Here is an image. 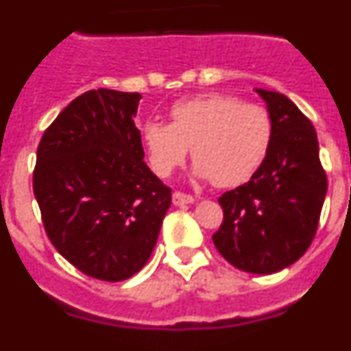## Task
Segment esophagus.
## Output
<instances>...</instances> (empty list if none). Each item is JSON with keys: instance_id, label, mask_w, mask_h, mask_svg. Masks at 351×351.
I'll list each match as a JSON object with an SVG mask.
<instances>
[{"instance_id": "34e87169", "label": "esophagus", "mask_w": 351, "mask_h": 351, "mask_svg": "<svg viewBox=\"0 0 351 351\" xmlns=\"http://www.w3.org/2000/svg\"><path fill=\"white\" fill-rule=\"evenodd\" d=\"M172 200L176 206H184V204H193L195 197H191V195L188 193H182V191H173Z\"/></svg>"}]
</instances>
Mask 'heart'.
<instances>
[{
	"label": "heart",
	"instance_id": "obj_1",
	"mask_svg": "<svg viewBox=\"0 0 351 351\" xmlns=\"http://www.w3.org/2000/svg\"><path fill=\"white\" fill-rule=\"evenodd\" d=\"M170 125L145 121L142 142L151 169L167 178L195 158V173L221 188L244 184L263 165L272 145V119L267 108L244 104L225 93L182 98L169 108Z\"/></svg>",
	"mask_w": 351,
	"mask_h": 351
}]
</instances>
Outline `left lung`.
<instances>
[{
	"label": "left lung",
	"instance_id": "1",
	"mask_svg": "<svg viewBox=\"0 0 351 351\" xmlns=\"http://www.w3.org/2000/svg\"><path fill=\"white\" fill-rule=\"evenodd\" d=\"M272 119V145L258 172L218 198L223 223L213 241L223 258L272 274L308 251L327 193L313 123L281 93L256 89Z\"/></svg>",
	"mask_w": 351,
	"mask_h": 351
}]
</instances>
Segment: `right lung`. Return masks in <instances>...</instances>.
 Instances as JSON below:
<instances>
[{"label":"right lung","mask_w":351,"mask_h":351,"mask_svg":"<svg viewBox=\"0 0 351 351\" xmlns=\"http://www.w3.org/2000/svg\"><path fill=\"white\" fill-rule=\"evenodd\" d=\"M138 93H82L42 135L33 191L45 234L75 269L101 281L141 271L172 202L144 161Z\"/></svg>","instance_id":"right-lung-1"}]
</instances>
